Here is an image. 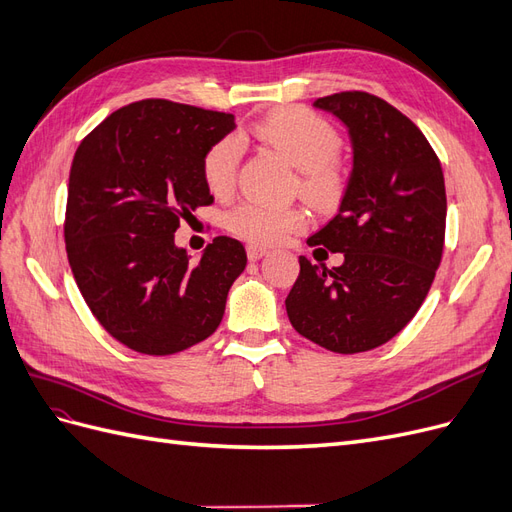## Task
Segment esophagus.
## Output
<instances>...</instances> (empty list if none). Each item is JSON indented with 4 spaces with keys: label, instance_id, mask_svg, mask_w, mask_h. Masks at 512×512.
Returning <instances> with one entry per match:
<instances>
[{
    "label": "esophagus",
    "instance_id": "obj_1",
    "mask_svg": "<svg viewBox=\"0 0 512 512\" xmlns=\"http://www.w3.org/2000/svg\"><path fill=\"white\" fill-rule=\"evenodd\" d=\"M247 250V258H250L252 262H256V260H260L262 256L267 254V247H262V245H256V243H250L245 247Z\"/></svg>",
    "mask_w": 512,
    "mask_h": 512
}]
</instances>
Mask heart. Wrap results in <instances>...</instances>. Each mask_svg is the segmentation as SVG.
<instances>
[{
  "label": "heart",
  "mask_w": 512,
  "mask_h": 512,
  "mask_svg": "<svg viewBox=\"0 0 512 512\" xmlns=\"http://www.w3.org/2000/svg\"><path fill=\"white\" fill-rule=\"evenodd\" d=\"M254 138L280 151L299 168V188L316 205H333L344 194V170L337 162L342 134L329 119L301 106H288L254 123ZM241 141L224 136L203 158V179L215 196L232 190L241 162ZM224 226L239 239L252 243H280L307 226L301 207H275L247 198L224 213Z\"/></svg>",
  "instance_id": "b5f03b06"
}]
</instances>
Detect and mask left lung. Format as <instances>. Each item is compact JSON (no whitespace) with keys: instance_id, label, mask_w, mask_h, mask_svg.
<instances>
[{"instance_id":"obj_1","label":"left lung","mask_w":512,"mask_h":512,"mask_svg":"<svg viewBox=\"0 0 512 512\" xmlns=\"http://www.w3.org/2000/svg\"><path fill=\"white\" fill-rule=\"evenodd\" d=\"M314 106L348 128L354 158L337 215L307 245L342 252L344 262L327 269L299 256L286 312L309 342L339 354L365 352L406 327L436 277L444 175L423 132L382 98L342 91Z\"/></svg>"}]
</instances>
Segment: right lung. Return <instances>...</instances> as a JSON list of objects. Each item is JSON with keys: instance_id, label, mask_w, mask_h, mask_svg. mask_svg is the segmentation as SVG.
Returning a JSON list of instances; mask_svg holds the SVG:
<instances>
[{"instance_id": "right-lung-1", "label": "right lung", "mask_w": 512, "mask_h": 512, "mask_svg": "<svg viewBox=\"0 0 512 512\" xmlns=\"http://www.w3.org/2000/svg\"><path fill=\"white\" fill-rule=\"evenodd\" d=\"M232 130L230 113L141 100L108 115L74 153L68 262L91 314L130 350L175 354L220 327L245 247L215 237L192 265L175 230L213 203L203 158Z\"/></svg>"}]
</instances>
